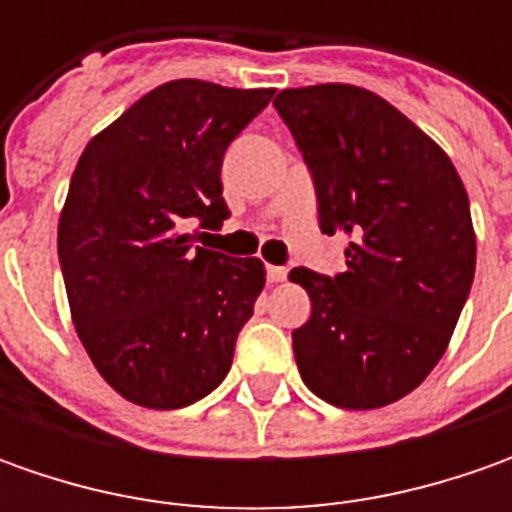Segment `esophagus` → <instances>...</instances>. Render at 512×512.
I'll use <instances>...</instances> for the list:
<instances>
[{
  "label": "esophagus",
  "instance_id": "obj_1",
  "mask_svg": "<svg viewBox=\"0 0 512 512\" xmlns=\"http://www.w3.org/2000/svg\"><path fill=\"white\" fill-rule=\"evenodd\" d=\"M267 279H270V282H285V279H287V267L267 265Z\"/></svg>",
  "mask_w": 512,
  "mask_h": 512
}]
</instances>
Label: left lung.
Returning a JSON list of instances; mask_svg holds the SVG:
<instances>
[{
	"instance_id": "8db88e82",
	"label": "left lung",
	"mask_w": 512,
	"mask_h": 512,
	"mask_svg": "<svg viewBox=\"0 0 512 512\" xmlns=\"http://www.w3.org/2000/svg\"><path fill=\"white\" fill-rule=\"evenodd\" d=\"M273 105L310 168L322 233L350 239L344 273L290 270L313 305L293 330L302 382L344 410L399 402L439 364L473 285L467 190L447 153L370 90L290 88Z\"/></svg>"
}]
</instances>
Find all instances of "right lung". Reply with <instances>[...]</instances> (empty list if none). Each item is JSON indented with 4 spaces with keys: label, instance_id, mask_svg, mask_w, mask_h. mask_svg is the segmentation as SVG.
<instances>
[{
    "label": "right lung",
    "instance_id": "obj_1",
    "mask_svg": "<svg viewBox=\"0 0 512 512\" xmlns=\"http://www.w3.org/2000/svg\"><path fill=\"white\" fill-rule=\"evenodd\" d=\"M270 96L165 82L79 156L59 216V265L90 362L128 402L187 407L233 364L265 265L196 247L190 227L216 230L230 216L222 159Z\"/></svg>",
    "mask_w": 512,
    "mask_h": 512
}]
</instances>
